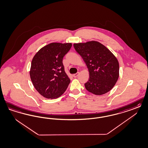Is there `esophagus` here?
Masks as SVG:
<instances>
[{
	"label": "esophagus",
	"instance_id": "34e87169",
	"mask_svg": "<svg viewBox=\"0 0 148 148\" xmlns=\"http://www.w3.org/2000/svg\"><path fill=\"white\" fill-rule=\"evenodd\" d=\"M79 74V72H77L76 73H75V74H73L72 76L73 77H77L78 76V75Z\"/></svg>",
	"mask_w": 148,
	"mask_h": 148
}]
</instances>
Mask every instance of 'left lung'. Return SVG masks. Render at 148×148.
I'll return each instance as SVG.
<instances>
[{
  "label": "left lung",
  "mask_w": 148,
  "mask_h": 148,
  "mask_svg": "<svg viewBox=\"0 0 148 148\" xmlns=\"http://www.w3.org/2000/svg\"><path fill=\"white\" fill-rule=\"evenodd\" d=\"M73 46L86 65L89 78L86 89L96 95L110 91L119 76V62L114 55L102 44L95 41L74 43Z\"/></svg>",
  "instance_id": "left-lung-1"
}]
</instances>
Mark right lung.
Segmentation results:
<instances>
[{"label":"right lung","mask_w":148,"mask_h":148,"mask_svg":"<svg viewBox=\"0 0 148 148\" xmlns=\"http://www.w3.org/2000/svg\"><path fill=\"white\" fill-rule=\"evenodd\" d=\"M71 46V43H49L33 58L30 76L34 88L43 97L57 99L66 90L70 79L64 70L62 59Z\"/></svg>","instance_id":"1"}]
</instances>
